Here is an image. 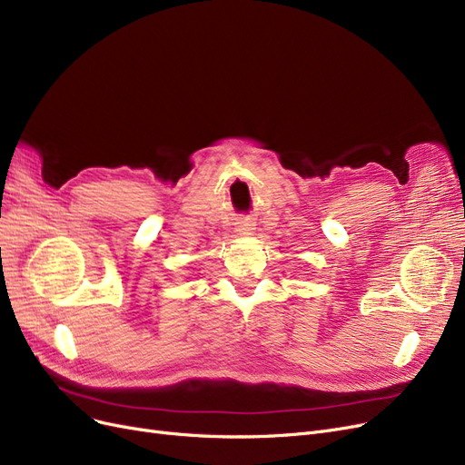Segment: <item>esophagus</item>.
<instances>
[{
    "label": "esophagus",
    "instance_id": "esophagus-1",
    "mask_svg": "<svg viewBox=\"0 0 465 465\" xmlns=\"http://www.w3.org/2000/svg\"><path fill=\"white\" fill-rule=\"evenodd\" d=\"M252 230H254V223L249 218H242V220L237 222V226H235V233L237 235H243V237L252 235Z\"/></svg>",
    "mask_w": 465,
    "mask_h": 465
}]
</instances>
